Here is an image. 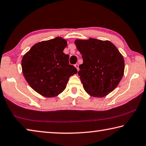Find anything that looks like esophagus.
<instances>
[{"mask_svg":"<svg viewBox=\"0 0 146 146\" xmlns=\"http://www.w3.org/2000/svg\"><path fill=\"white\" fill-rule=\"evenodd\" d=\"M75 67L77 69V70H78V64H75Z\"/></svg>","mask_w":146,"mask_h":146,"instance_id":"esophagus-1","label":"esophagus"}]
</instances>
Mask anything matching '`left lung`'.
Segmentation results:
<instances>
[{
    "label": "left lung",
    "mask_w": 146,
    "mask_h": 146,
    "mask_svg": "<svg viewBox=\"0 0 146 146\" xmlns=\"http://www.w3.org/2000/svg\"><path fill=\"white\" fill-rule=\"evenodd\" d=\"M75 44L83 59L78 74L84 89L92 97H105L117 87L123 75V56L109 40L90 38L78 39Z\"/></svg>",
    "instance_id": "1"
}]
</instances>
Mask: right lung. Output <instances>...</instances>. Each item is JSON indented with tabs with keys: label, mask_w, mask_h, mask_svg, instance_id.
Returning a JSON list of instances; mask_svg holds the SVG:
<instances>
[{
	"label": "right lung",
	"mask_w": 146,
	"mask_h": 146,
	"mask_svg": "<svg viewBox=\"0 0 146 146\" xmlns=\"http://www.w3.org/2000/svg\"><path fill=\"white\" fill-rule=\"evenodd\" d=\"M68 45L62 37L42 41L31 47L21 62L24 78L31 88L46 97H56L65 90L69 78L77 70L69 64L63 51Z\"/></svg>",
	"instance_id": "1"
}]
</instances>
